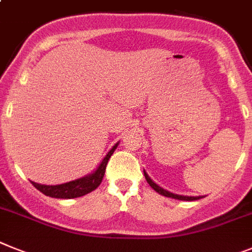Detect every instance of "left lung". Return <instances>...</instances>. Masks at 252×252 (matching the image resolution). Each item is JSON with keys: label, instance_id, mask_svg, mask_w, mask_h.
Wrapping results in <instances>:
<instances>
[{"label": "left lung", "instance_id": "8db88e82", "mask_svg": "<svg viewBox=\"0 0 252 252\" xmlns=\"http://www.w3.org/2000/svg\"><path fill=\"white\" fill-rule=\"evenodd\" d=\"M144 178H146V180H147V183L150 184V187L152 188L153 190H156L158 194H161V195L163 196H167V198L179 199V200H196V199L202 198V196H184V195H178V194H172V192L167 191V190L162 189V188H159L158 185H156V184L153 183V181L150 179V176L146 174V171H144Z\"/></svg>", "mask_w": 252, "mask_h": 252}]
</instances>
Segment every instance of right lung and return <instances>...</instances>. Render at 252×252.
<instances>
[{"label": "right lung", "instance_id": "1", "mask_svg": "<svg viewBox=\"0 0 252 252\" xmlns=\"http://www.w3.org/2000/svg\"><path fill=\"white\" fill-rule=\"evenodd\" d=\"M118 144H115L109 153L105 156V158L102 159L101 165L97 167L94 174L89 175V176H85L82 179H78V180L69 181V183L61 184V185H40V184H36L34 181H30V183L34 185L39 191H41L44 195L52 196V198H61V199H72V198H78V196H84L89 192H91L93 190H95L96 188L99 187L101 184L102 178L105 175V168L108 165L109 158L111 157L113 152L115 151Z\"/></svg>", "mask_w": 252, "mask_h": 252}]
</instances>
